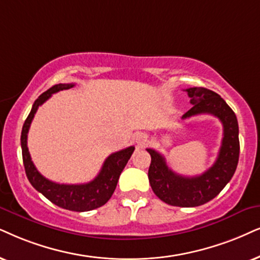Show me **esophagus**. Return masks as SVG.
<instances>
[{
	"label": "esophagus",
	"mask_w": 260,
	"mask_h": 260,
	"mask_svg": "<svg viewBox=\"0 0 260 260\" xmlns=\"http://www.w3.org/2000/svg\"><path fill=\"white\" fill-rule=\"evenodd\" d=\"M146 141V136H143V134H139V136L137 137V143L141 145V144H144Z\"/></svg>",
	"instance_id": "esophagus-1"
}]
</instances>
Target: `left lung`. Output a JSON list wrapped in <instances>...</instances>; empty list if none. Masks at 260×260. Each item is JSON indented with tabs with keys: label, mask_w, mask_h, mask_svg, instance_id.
Listing matches in <instances>:
<instances>
[{
	"label": "left lung",
	"mask_w": 260,
	"mask_h": 260,
	"mask_svg": "<svg viewBox=\"0 0 260 260\" xmlns=\"http://www.w3.org/2000/svg\"><path fill=\"white\" fill-rule=\"evenodd\" d=\"M186 91L193 107L182 120L210 114L223 124L222 145L216 162L202 175L182 176L169 168L163 154L153 149L146 150L151 156L149 181L154 194L169 205L194 208L215 198L234 175L240 153L239 124L234 111L216 92L205 87H190Z\"/></svg>",
	"instance_id": "left-lung-1"
}]
</instances>
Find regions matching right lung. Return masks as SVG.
Wrapping results in <instances>:
<instances>
[{
  "label": "right lung",
  "mask_w": 260,
  "mask_h": 260,
  "mask_svg": "<svg viewBox=\"0 0 260 260\" xmlns=\"http://www.w3.org/2000/svg\"><path fill=\"white\" fill-rule=\"evenodd\" d=\"M73 86L74 84L54 85L35 101L31 113L28 114L27 119L25 120L24 126H22L20 140L22 160H24L26 176H27L29 183L55 205L60 206L62 209L71 210V211L84 212L101 208L110 199L115 188H116L121 173L126 167L128 159L132 156L134 146H129L127 149L111 153L104 162L100 174L87 183L64 185V183L52 182L50 180L45 179L36 168L31 156H29L27 147V133L29 126H31V122L39 106H42L45 101H48L52 93H56V92L62 90H68Z\"/></svg>",
  "instance_id": "add662e5"
}]
</instances>
